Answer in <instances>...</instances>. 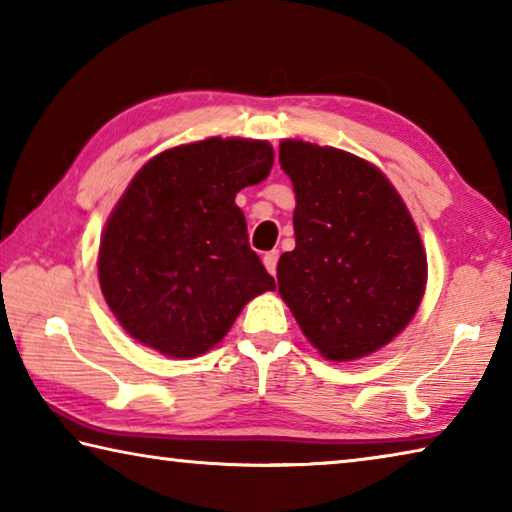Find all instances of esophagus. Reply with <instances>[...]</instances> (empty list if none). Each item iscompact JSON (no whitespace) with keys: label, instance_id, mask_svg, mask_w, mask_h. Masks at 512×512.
<instances>
[{"label":"esophagus","instance_id":"obj_1","mask_svg":"<svg viewBox=\"0 0 512 512\" xmlns=\"http://www.w3.org/2000/svg\"><path fill=\"white\" fill-rule=\"evenodd\" d=\"M277 257H280V253H277V250H268V253H264V266H266V271L271 273V275H275V268H277Z\"/></svg>","mask_w":512,"mask_h":512}]
</instances>
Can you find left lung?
Returning <instances> with one entry per match:
<instances>
[{
  "label": "left lung",
  "mask_w": 512,
  "mask_h": 512,
  "mask_svg": "<svg viewBox=\"0 0 512 512\" xmlns=\"http://www.w3.org/2000/svg\"><path fill=\"white\" fill-rule=\"evenodd\" d=\"M296 194V248L277 262V291L327 361L391 343L427 289V253L391 180L359 155L280 142Z\"/></svg>",
  "instance_id": "1"
}]
</instances>
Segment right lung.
I'll return each instance as SVG.
<instances>
[{
  "label": "right lung",
  "mask_w": 512,
  "mask_h": 512,
  "mask_svg": "<svg viewBox=\"0 0 512 512\" xmlns=\"http://www.w3.org/2000/svg\"><path fill=\"white\" fill-rule=\"evenodd\" d=\"M273 146L207 137L155 155L106 221L99 284L119 325L171 359L212 350L275 282L248 244L235 203L271 173Z\"/></svg>",
  "instance_id": "right-lung-1"
}]
</instances>
